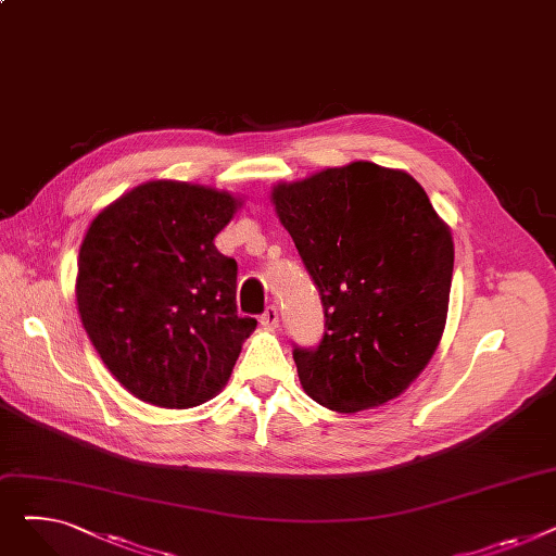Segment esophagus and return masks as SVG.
Here are the masks:
<instances>
[{"instance_id": "esophagus-1", "label": "esophagus", "mask_w": 556, "mask_h": 556, "mask_svg": "<svg viewBox=\"0 0 556 556\" xmlns=\"http://www.w3.org/2000/svg\"><path fill=\"white\" fill-rule=\"evenodd\" d=\"M258 323L263 325V327H268V329H275L277 325H279V308L277 306H268L266 311L261 313V317H258Z\"/></svg>"}]
</instances>
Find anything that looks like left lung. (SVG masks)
<instances>
[{
  "label": "left lung",
  "mask_w": 556,
  "mask_h": 556,
  "mask_svg": "<svg viewBox=\"0 0 556 556\" xmlns=\"http://www.w3.org/2000/svg\"><path fill=\"white\" fill-rule=\"evenodd\" d=\"M325 306V336L295 346L304 392L352 415L399 396L442 340L453 237L421 185L374 162L325 168L273 189Z\"/></svg>",
  "instance_id": "left-lung-1"
}]
</instances>
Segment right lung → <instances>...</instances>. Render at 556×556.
Here are the masks:
<instances>
[{
	"label": "right lung",
	"mask_w": 556,
	"mask_h": 556,
	"mask_svg": "<svg viewBox=\"0 0 556 556\" xmlns=\"http://www.w3.org/2000/svg\"><path fill=\"white\" fill-rule=\"evenodd\" d=\"M241 200L151 180L92 220L78 252L80 323L130 394L160 407L216 396L256 327L237 313V261L216 233Z\"/></svg>",
	"instance_id": "right-lung-1"
}]
</instances>
